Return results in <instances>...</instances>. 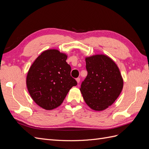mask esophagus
<instances>
[{
    "instance_id": "esophagus-1",
    "label": "esophagus",
    "mask_w": 149,
    "mask_h": 149,
    "mask_svg": "<svg viewBox=\"0 0 149 149\" xmlns=\"http://www.w3.org/2000/svg\"><path fill=\"white\" fill-rule=\"evenodd\" d=\"M76 80V81H77L78 83H79L80 82V78H77Z\"/></svg>"
}]
</instances>
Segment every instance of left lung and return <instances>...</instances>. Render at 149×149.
I'll use <instances>...</instances> for the list:
<instances>
[{
  "label": "left lung",
  "instance_id": "obj_1",
  "mask_svg": "<svg viewBox=\"0 0 149 149\" xmlns=\"http://www.w3.org/2000/svg\"><path fill=\"white\" fill-rule=\"evenodd\" d=\"M86 78L80 91L87 105L94 111H103L111 106L123 88V79L119 68L104 55L86 58Z\"/></svg>",
  "mask_w": 149,
  "mask_h": 149
}]
</instances>
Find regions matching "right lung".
<instances>
[{
	"instance_id": "obj_1",
	"label": "right lung",
	"mask_w": 149,
	"mask_h": 149,
	"mask_svg": "<svg viewBox=\"0 0 149 149\" xmlns=\"http://www.w3.org/2000/svg\"><path fill=\"white\" fill-rule=\"evenodd\" d=\"M67 55L58 49L43 52L31 65L26 76V86L39 106L52 110L60 106L70 89L77 85L71 76Z\"/></svg>"
}]
</instances>
